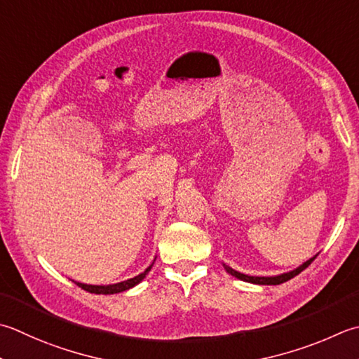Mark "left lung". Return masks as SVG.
<instances>
[{
    "instance_id": "obj_1",
    "label": "left lung",
    "mask_w": 359,
    "mask_h": 359,
    "mask_svg": "<svg viewBox=\"0 0 359 359\" xmlns=\"http://www.w3.org/2000/svg\"><path fill=\"white\" fill-rule=\"evenodd\" d=\"M314 258H316V257L310 258L306 263L299 266L297 269H294V271H291V272H286V273H282V276H277V277H250V276H245V273H241V272H238V271H235V269H231L230 266L224 264V268H226V271L230 273V276L240 278V280H243V282L257 283V285H280V283L287 282V280H291L292 277L299 276V273H300L302 271H305V269L308 268V266H310V264L314 262Z\"/></svg>"
}]
</instances>
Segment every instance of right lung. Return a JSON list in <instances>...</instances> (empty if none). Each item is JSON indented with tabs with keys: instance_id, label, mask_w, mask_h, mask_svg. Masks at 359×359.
Instances as JSON below:
<instances>
[{
	"instance_id": "add662e5",
	"label": "right lung",
	"mask_w": 359,
	"mask_h": 359,
	"mask_svg": "<svg viewBox=\"0 0 359 359\" xmlns=\"http://www.w3.org/2000/svg\"><path fill=\"white\" fill-rule=\"evenodd\" d=\"M152 264L149 266V268H146L144 272L140 273V276L133 277V278H129L126 280V282H121V283H115V285H107V286H95V285H83V283H77L74 282L77 286L82 287L83 291H88L91 294H116V292H123L126 290H130V287H133L135 285H138L142 280L147 276V272L151 271Z\"/></svg>"
}]
</instances>
